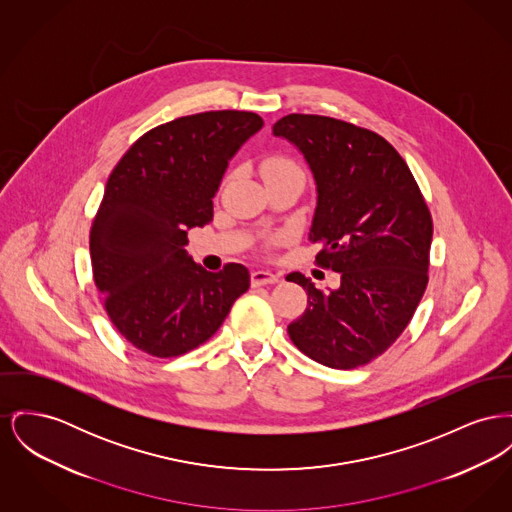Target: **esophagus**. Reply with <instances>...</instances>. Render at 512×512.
Listing matches in <instances>:
<instances>
[{
    "instance_id": "1",
    "label": "esophagus",
    "mask_w": 512,
    "mask_h": 512,
    "mask_svg": "<svg viewBox=\"0 0 512 512\" xmlns=\"http://www.w3.org/2000/svg\"><path fill=\"white\" fill-rule=\"evenodd\" d=\"M278 282V276L269 271H253L251 272V284L253 286H265V284H274Z\"/></svg>"
}]
</instances>
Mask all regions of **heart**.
Returning a JSON list of instances; mask_svg holds the SVG:
<instances>
[{"mask_svg":"<svg viewBox=\"0 0 512 512\" xmlns=\"http://www.w3.org/2000/svg\"><path fill=\"white\" fill-rule=\"evenodd\" d=\"M263 176L265 180H271V178H278V176H288V174H303L301 172L300 164L288 156H282V154H274L263 160Z\"/></svg>","mask_w":512,"mask_h":512,"instance_id":"obj_1","label":"heart"}]
</instances>
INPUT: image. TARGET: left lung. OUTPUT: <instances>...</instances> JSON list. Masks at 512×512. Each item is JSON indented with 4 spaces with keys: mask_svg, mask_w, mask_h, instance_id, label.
Returning <instances> with one entry per match:
<instances>
[{
    "mask_svg": "<svg viewBox=\"0 0 512 512\" xmlns=\"http://www.w3.org/2000/svg\"><path fill=\"white\" fill-rule=\"evenodd\" d=\"M305 156L317 181L309 241L315 263L340 272L323 294L301 272L286 280L307 292L288 325L305 356L356 369L387 352L408 327L429 280L433 220L406 160L379 133L348 121L290 114L272 125Z\"/></svg>",
    "mask_w": 512,
    "mask_h": 512,
    "instance_id": "left-lung-1",
    "label": "left lung"
}]
</instances>
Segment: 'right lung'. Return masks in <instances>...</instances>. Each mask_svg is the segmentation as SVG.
<instances>
[{
  "mask_svg": "<svg viewBox=\"0 0 512 512\" xmlns=\"http://www.w3.org/2000/svg\"><path fill=\"white\" fill-rule=\"evenodd\" d=\"M263 118L216 110L183 116L141 135L112 170L91 226L92 278L121 336L154 358L207 342L249 271H205L187 257V230L212 220L228 160Z\"/></svg>",
  "mask_w": 512,
  "mask_h": 512,
  "instance_id": "obj_1",
  "label": "right lung"
}]
</instances>
